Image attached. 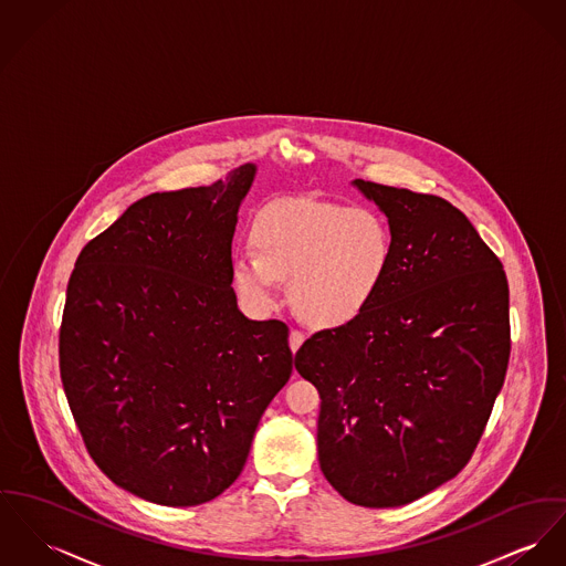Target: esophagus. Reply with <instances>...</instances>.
I'll list each match as a JSON object with an SVG mask.
<instances>
[{
	"instance_id": "1",
	"label": "esophagus",
	"mask_w": 566,
	"mask_h": 566,
	"mask_svg": "<svg viewBox=\"0 0 566 566\" xmlns=\"http://www.w3.org/2000/svg\"><path fill=\"white\" fill-rule=\"evenodd\" d=\"M305 336L300 332V329H293L291 332V336H289V347H291V350L293 353H297L300 350V347L304 345Z\"/></svg>"
}]
</instances>
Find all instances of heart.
<instances>
[{"label":"heart","instance_id":"obj_1","mask_svg":"<svg viewBox=\"0 0 566 566\" xmlns=\"http://www.w3.org/2000/svg\"><path fill=\"white\" fill-rule=\"evenodd\" d=\"M256 254L232 259V284L252 312L280 305V280H291V302L316 327H343L381 293L394 234L370 207L318 200H280L264 207L250 230Z\"/></svg>","mask_w":566,"mask_h":566}]
</instances>
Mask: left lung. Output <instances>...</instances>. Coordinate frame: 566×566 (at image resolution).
Instances as JSON below:
<instances>
[{"label": "left lung", "mask_w": 566, "mask_h": 566, "mask_svg": "<svg viewBox=\"0 0 566 566\" xmlns=\"http://www.w3.org/2000/svg\"><path fill=\"white\" fill-rule=\"evenodd\" d=\"M355 185L388 216L390 273L359 318L307 338L295 368L321 396L325 479L350 504L391 509L472 459L509 368V282L448 200Z\"/></svg>", "instance_id": "obj_1"}]
</instances>
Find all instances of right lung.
<instances>
[{
  "label": "right lung",
  "instance_id": "right-lung-1",
  "mask_svg": "<svg viewBox=\"0 0 566 566\" xmlns=\"http://www.w3.org/2000/svg\"><path fill=\"white\" fill-rule=\"evenodd\" d=\"M256 168L150 193L87 241L66 289L60 377L98 470L164 506L216 500L293 373L289 327L232 291L237 211Z\"/></svg>",
  "mask_w": 566,
  "mask_h": 566
}]
</instances>
